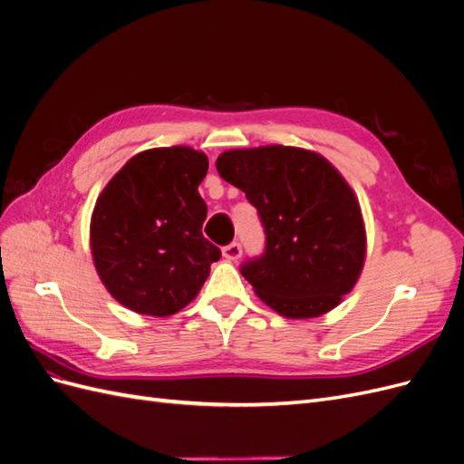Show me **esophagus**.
<instances>
[{"label":"esophagus","mask_w":464,"mask_h":464,"mask_svg":"<svg viewBox=\"0 0 464 464\" xmlns=\"http://www.w3.org/2000/svg\"><path fill=\"white\" fill-rule=\"evenodd\" d=\"M222 257L227 261H237L242 257V246L240 244H230L227 247H222Z\"/></svg>","instance_id":"1"}]
</instances>
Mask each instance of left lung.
Returning <instances> with one entry per match:
<instances>
[{
    "mask_svg": "<svg viewBox=\"0 0 464 464\" xmlns=\"http://www.w3.org/2000/svg\"><path fill=\"white\" fill-rule=\"evenodd\" d=\"M217 170L265 227V254L242 265L257 296L288 319L339 305L366 261L360 203L341 172L314 150L285 145L227 150Z\"/></svg>",
    "mask_w": 464,
    "mask_h": 464,
    "instance_id": "1",
    "label": "left lung"
}]
</instances>
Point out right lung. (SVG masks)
<instances>
[{
    "mask_svg": "<svg viewBox=\"0 0 464 464\" xmlns=\"http://www.w3.org/2000/svg\"><path fill=\"white\" fill-rule=\"evenodd\" d=\"M207 170V154L191 147L149 149L125 162L98 195L92 261L111 298L131 312H179L220 259L201 232L207 205L198 188Z\"/></svg>",
    "mask_w": 464,
    "mask_h": 464,
    "instance_id": "right-lung-1",
    "label": "right lung"
}]
</instances>
